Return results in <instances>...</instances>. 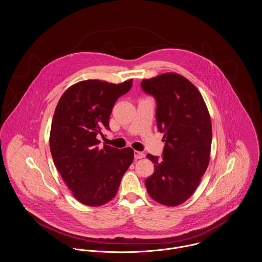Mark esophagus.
Here are the masks:
<instances>
[{
	"mask_svg": "<svg viewBox=\"0 0 262 262\" xmlns=\"http://www.w3.org/2000/svg\"><path fill=\"white\" fill-rule=\"evenodd\" d=\"M134 158H135L136 160L143 159V158H145V154L142 152V151H137V150H135V151H134Z\"/></svg>",
	"mask_w": 262,
	"mask_h": 262,
	"instance_id": "34e87169",
	"label": "esophagus"
}]
</instances>
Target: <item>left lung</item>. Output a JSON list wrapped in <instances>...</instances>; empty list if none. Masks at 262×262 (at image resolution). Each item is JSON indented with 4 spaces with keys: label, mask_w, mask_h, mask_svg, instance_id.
<instances>
[{
    "label": "left lung",
    "mask_w": 262,
    "mask_h": 262,
    "mask_svg": "<svg viewBox=\"0 0 262 262\" xmlns=\"http://www.w3.org/2000/svg\"><path fill=\"white\" fill-rule=\"evenodd\" d=\"M141 88L157 100V122L164 133L163 159L147 155L155 173L145 180L157 202L177 206L196 190L210 159L212 128L204 99L187 78L164 73L143 79Z\"/></svg>",
    "instance_id": "obj_1"
}]
</instances>
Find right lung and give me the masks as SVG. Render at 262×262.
Returning a JSON list of instances; mask_svg holds the SVG:
<instances>
[{
    "label": "right lung",
    "instance_id": "1",
    "mask_svg": "<svg viewBox=\"0 0 262 262\" xmlns=\"http://www.w3.org/2000/svg\"><path fill=\"white\" fill-rule=\"evenodd\" d=\"M132 81H80L63 93L56 106L50 134L51 154L74 197L88 206L112 200L133 162L131 147L99 148L97 139L101 130L110 129L113 106L132 88Z\"/></svg>",
    "mask_w": 262,
    "mask_h": 262
}]
</instances>
